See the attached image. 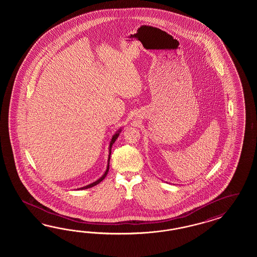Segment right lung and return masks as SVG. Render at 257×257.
<instances>
[{"label": "right lung", "instance_id": "right-lung-1", "mask_svg": "<svg viewBox=\"0 0 257 257\" xmlns=\"http://www.w3.org/2000/svg\"><path fill=\"white\" fill-rule=\"evenodd\" d=\"M119 132H120V130H119V131H117V132L116 133L114 136H113L112 140H111V141H110V146H109V152H110V153H109L108 164H107V169H106V171H105V172H104V174L101 176L100 179L97 180L96 182H94V183H92V184H90V185H88V186H86V187H81V188H79V189H86V188H89V187H94V186L98 185L99 183H101V181L105 178V176H106V174H107V172H108L109 171V160H110V155H111V148H112V145L114 144V142H115L116 140H117V137L119 136Z\"/></svg>", "mask_w": 257, "mask_h": 257}]
</instances>
